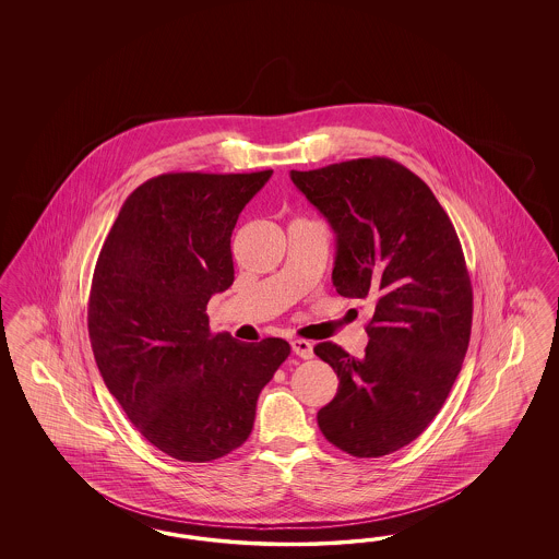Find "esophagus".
I'll return each mask as SVG.
<instances>
[{"label": "esophagus", "mask_w": 559, "mask_h": 559, "mask_svg": "<svg viewBox=\"0 0 559 559\" xmlns=\"http://www.w3.org/2000/svg\"><path fill=\"white\" fill-rule=\"evenodd\" d=\"M290 348H293V353L299 356V358H313V344L311 342H307V340H290Z\"/></svg>", "instance_id": "1"}]
</instances>
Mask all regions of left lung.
<instances>
[{
  "mask_svg": "<svg viewBox=\"0 0 559 559\" xmlns=\"http://www.w3.org/2000/svg\"><path fill=\"white\" fill-rule=\"evenodd\" d=\"M290 180L336 236V290L374 299L362 358L332 342L313 348L340 379L320 430L355 457L390 455L439 414L469 346L474 295L457 231L432 190L388 157L290 169Z\"/></svg>",
  "mask_w": 559,
  "mask_h": 559,
  "instance_id": "8db88e82",
  "label": "left lung"
}]
</instances>
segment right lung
I'll list each match as a JSON object with an SVG mask.
<instances>
[{
	"label": "right lung",
	"instance_id": "right-lung-1",
	"mask_svg": "<svg viewBox=\"0 0 559 559\" xmlns=\"http://www.w3.org/2000/svg\"><path fill=\"white\" fill-rule=\"evenodd\" d=\"M254 174H164L135 188L102 246L87 330L102 379L166 455L204 463L252 432L285 340L211 334L206 304L234 285L231 234L269 182Z\"/></svg>",
	"mask_w": 559,
	"mask_h": 559
}]
</instances>
